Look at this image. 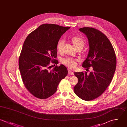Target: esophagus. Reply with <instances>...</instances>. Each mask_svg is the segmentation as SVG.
<instances>
[{"mask_svg": "<svg viewBox=\"0 0 127 127\" xmlns=\"http://www.w3.org/2000/svg\"><path fill=\"white\" fill-rule=\"evenodd\" d=\"M68 74H70V75H73L74 74V73L72 71H71V70H69L68 71Z\"/></svg>", "mask_w": 127, "mask_h": 127, "instance_id": "obj_1", "label": "esophagus"}]
</instances>
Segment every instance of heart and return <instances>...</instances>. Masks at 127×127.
I'll return each mask as SVG.
<instances>
[{
  "label": "heart",
  "mask_w": 127,
  "mask_h": 127,
  "mask_svg": "<svg viewBox=\"0 0 127 127\" xmlns=\"http://www.w3.org/2000/svg\"><path fill=\"white\" fill-rule=\"evenodd\" d=\"M74 48L76 49L78 47L82 49L84 47V42L83 40L78 36H74L72 37L70 40ZM64 45V41L63 40H60L57 44V50L59 53H61L63 50ZM62 63L68 67L70 68H74L76 65V61L73 59L70 58L64 59L62 61Z\"/></svg>",
  "instance_id": "obj_1"
}]
</instances>
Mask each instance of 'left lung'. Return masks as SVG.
Returning <instances> with one entry per match:
<instances>
[{
  "label": "left lung",
  "mask_w": 127,
  "mask_h": 127,
  "mask_svg": "<svg viewBox=\"0 0 127 127\" xmlns=\"http://www.w3.org/2000/svg\"><path fill=\"white\" fill-rule=\"evenodd\" d=\"M79 30L87 37L89 46L82 66L92 67L93 70L89 74L87 72L74 73L78 82L73 90L81 99L90 101L100 96L111 83L116 70V57L111 42L101 31L90 27Z\"/></svg>",
  "instance_id": "obj_1"
}]
</instances>
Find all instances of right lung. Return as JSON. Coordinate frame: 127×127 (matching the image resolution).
Listing matches in <instances>:
<instances>
[{
	"label": "right lung",
	"mask_w": 127,
	"mask_h": 127,
	"mask_svg": "<svg viewBox=\"0 0 127 127\" xmlns=\"http://www.w3.org/2000/svg\"><path fill=\"white\" fill-rule=\"evenodd\" d=\"M69 28L42 24L29 34L24 42L19 58V70L25 87L38 98L44 99L53 95L67 74L64 65H56L51 70L50 64L51 62L58 64L54 59L57 57V44Z\"/></svg>",
	"instance_id": "1"
}]
</instances>
